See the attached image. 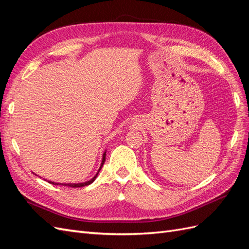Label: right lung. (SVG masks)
Instances as JSON below:
<instances>
[{
	"mask_svg": "<svg viewBox=\"0 0 249 249\" xmlns=\"http://www.w3.org/2000/svg\"><path fill=\"white\" fill-rule=\"evenodd\" d=\"M105 157H106V152H104L103 154V158H102V163H101V166H100V168H99V170H98V173L95 174V176L92 178V179H90L89 181H87V182H84V183H55V182H52V181H48L50 184H53V185H63V186H68V187H83V186H87V185H89V184H91L95 179H97V177H98V175H99V173H100V170H101V168H102V166H103V164H104V162H105Z\"/></svg>",
	"mask_w": 249,
	"mask_h": 249,
	"instance_id": "add662e5",
	"label": "right lung"
}]
</instances>
